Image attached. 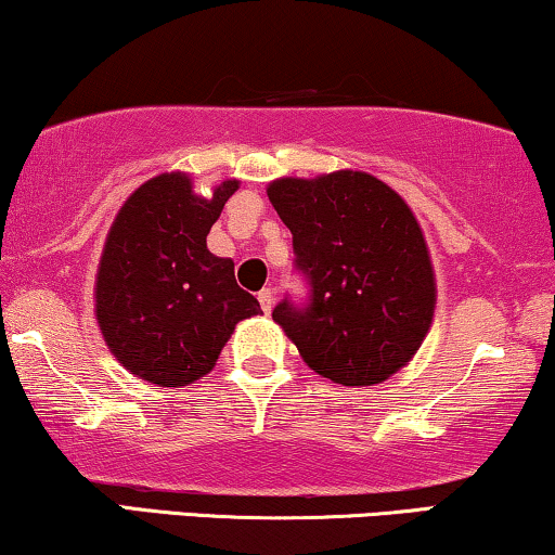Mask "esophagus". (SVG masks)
Returning a JSON list of instances; mask_svg holds the SVG:
<instances>
[{
	"label": "esophagus",
	"instance_id": "34e87169",
	"mask_svg": "<svg viewBox=\"0 0 555 555\" xmlns=\"http://www.w3.org/2000/svg\"><path fill=\"white\" fill-rule=\"evenodd\" d=\"M257 300H260V308L264 310V313H270L272 306H275V293H272L270 287H262V291L257 293Z\"/></svg>",
	"mask_w": 555,
	"mask_h": 555
}]
</instances>
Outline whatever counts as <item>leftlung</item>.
<instances>
[{"label":"left lung","mask_w":555,"mask_h":555,"mask_svg":"<svg viewBox=\"0 0 555 555\" xmlns=\"http://www.w3.org/2000/svg\"><path fill=\"white\" fill-rule=\"evenodd\" d=\"M272 207L293 234L308 300L272 310L315 374L374 386L420 351L435 315V270L406 202L363 171L278 179Z\"/></svg>","instance_id":"left-lung-1"}]
</instances>
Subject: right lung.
Masks as SVG:
<instances>
[{
    "mask_svg": "<svg viewBox=\"0 0 555 555\" xmlns=\"http://www.w3.org/2000/svg\"><path fill=\"white\" fill-rule=\"evenodd\" d=\"M227 179L211 199L173 171L128 196L105 240L95 318L111 353L143 382L186 386L215 369L234 325L262 313L234 280V262L207 249V234L237 192Z\"/></svg>",
    "mask_w": 555,
    "mask_h": 555,
    "instance_id": "add662e5",
    "label": "right lung"
}]
</instances>
